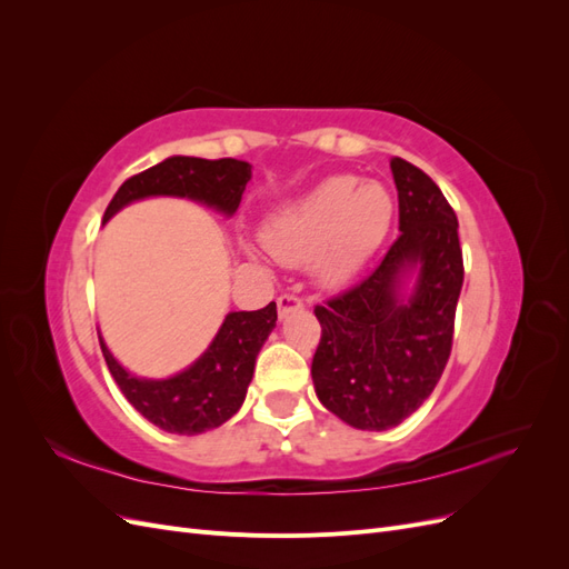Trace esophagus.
<instances>
[{
  "instance_id": "obj_1",
  "label": "esophagus",
  "mask_w": 569,
  "mask_h": 569,
  "mask_svg": "<svg viewBox=\"0 0 569 569\" xmlns=\"http://www.w3.org/2000/svg\"><path fill=\"white\" fill-rule=\"evenodd\" d=\"M301 308H303V301L299 297H295V295H282L278 299V313H280V318H284L291 311H301Z\"/></svg>"
}]
</instances>
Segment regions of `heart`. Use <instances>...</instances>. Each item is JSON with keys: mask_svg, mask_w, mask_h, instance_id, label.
I'll return each instance as SVG.
<instances>
[{"mask_svg": "<svg viewBox=\"0 0 569 569\" xmlns=\"http://www.w3.org/2000/svg\"><path fill=\"white\" fill-rule=\"evenodd\" d=\"M396 203L382 182L335 176L274 209L261 228L263 247L289 266L311 263L322 287H343L382 247Z\"/></svg>", "mask_w": 569, "mask_h": 569, "instance_id": "heart-1", "label": "heart"}]
</instances>
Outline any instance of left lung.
I'll use <instances>...</instances> for the list:
<instances>
[{
    "mask_svg": "<svg viewBox=\"0 0 569 569\" xmlns=\"http://www.w3.org/2000/svg\"><path fill=\"white\" fill-rule=\"evenodd\" d=\"M399 239L353 289L316 306L320 403L356 429L401 425L435 391L451 356L462 289L458 218L435 180L393 157Z\"/></svg>",
    "mask_w": 569,
    "mask_h": 569,
    "instance_id": "1",
    "label": "left lung"
}]
</instances>
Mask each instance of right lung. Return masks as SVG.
<instances>
[{"instance_id":"add662e5","label":"right lung","mask_w":569,"mask_h":569,"mask_svg":"<svg viewBox=\"0 0 569 569\" xmlns=\"http://www.w3.org/2000/svg\"><path fill=\"white\" fill-rule=\"evenodd\" d=\"M251 180V166L237 159L170 157L118 187L104 213L109 222L128 203L149 197H178L234 216ZM278 320V306L270 301L261 311H232L222 320L213 341L192 366L149 380L118 363L99 332L101 353L116 385L137 412L170 435L194 437L228 422L242 408L253 377L256 358Z\"/></svg>"}]
</instances>
